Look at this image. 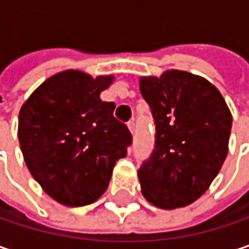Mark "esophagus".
Listing matches in <instances>:
<instances>
[{
	"instance_id": "obj_1",
	"label": "esophagus",
	"mask_w": 249,
	"mask_h": 249,
	"mask_svg": "<svg viewBox=\"0 0 249 249\" xmlns=\"http://www.w3.org/2000/svg\"><path fill=\"white\" fill-rule=\"evenodd\" d=\"M126 125H128L129 132H131V134H134V131H135V123H134V121H129Z\"/></svg>"
}]
</instances>
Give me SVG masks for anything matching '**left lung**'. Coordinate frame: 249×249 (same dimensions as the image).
I'll return each instance as SVG.
<instances>
[{
	"instance_id": "1",
	"label": "left lung",
	"mask_w": 249,
	"mask_h": 249,
	"mask_svg": "<svg viewBox=\"0 0 249 249\" xmlns=\"http://www.w3.org/2000/svg\"><path fill=\"white\" fill-rule=\"evenodd\" d=\"M140 91L157 131L138 171L141 192L162 210L187 207L210 188L227 158L231 111L216 87L187 71L141 77Z\"/></svg>"
}]
</instances>
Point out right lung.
Here are the masks:
<instances>
[{
    "instance_id": "1",
    "label": "right lung",
    "mask_w": 249,
    "mask_h": 249,
    "mask_svg": "<svg viewBox=\"0 0 249 249\" xmlns=\"http://www.w3.org/2000/svg\"><path fill=\"white\" fill-rule=\"evenodd\" d=\"M114 75L67 70L44 81L22 104L18 140L24 161L53 199L67 207L95 202L126 155L131 132L100 98Z\"/></svg>"
}]
</instances>
